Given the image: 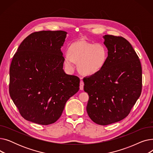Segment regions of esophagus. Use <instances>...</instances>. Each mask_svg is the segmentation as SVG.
<instances>
[{"mask_svg": "<svg viewBox=\"0 0 153 153\" xmlns=\"http://www.w3.org/2000/svg\"><path fill=\"white\" fill-rule=\"evenodd\" d=\"M84 82L81 80V82H80V90L82 91L84 89Z\"/></svg>", "mask_w": 153, "mask_h": 153, "instance_id": "1", "label": "esophagus"}]
</instances>
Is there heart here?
<instances>
[{"mask_svg": "<svg viewBox=\"0 0 153 153\" xmlns=\"http://www.w3.org/2000/svg\"><path fill=\"white\" fill-rule=\"evenodd\" d=\"M108 56V50L103 45L81 39L69 46L68 54L64 56V64L69 71H72L74 69V62H76L81 73L92 76L105 66Z\"/></svg>", "mask_w": 153, "mask_h": 153, "instance_id": "heart-1", "label": "heart"}]
</instances>
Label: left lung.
<instances>
[{
	"instance_id": "obj_1",
	"label": "left lung",
	"mask_w": 153,
	"mask_h": 153,
	"mask_svg": "<svg viewBox=\"0 0 153 153\" xmlns=\"http://www.w3.org/2000/svg\"><path fill=\"white\" fill-rule=\"evenodd\" d=\"M108 56L103 68L83 79L87 112L95 123L118 122L130 114L141 93L142 69L131 45L122 36H103Z\"/></svg>"
}]
</instances>
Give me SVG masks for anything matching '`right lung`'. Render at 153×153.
I'll return each instance as SVG.
<instances>
[{"label": "right lung", "instance_id": "add662e5", "mask_svg": "<svg viewBox=\"0 0 153 153\" xmlns=\"http://www.w3.org/2000/svg\"><path fill=\"white\" fill-rule=\"evenodd\" d=\"M67 32L40 31L28 35L14 54L9 93L20 115L47 125L61 116L66 102L79 89L78 77L63 70L61 50Z\"/></svg>", "mask_w": 153, "mask_h": 153}]
</instances>
